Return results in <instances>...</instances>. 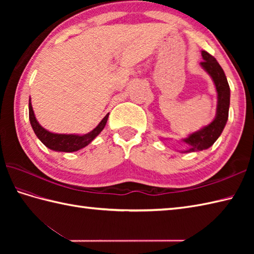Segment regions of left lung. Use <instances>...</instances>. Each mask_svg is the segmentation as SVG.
Listing matches in <instances>:
<instances>
[{"instance_id": "8db88e82", "label": "left lung", "mask_w": 254, "mask_h": 254, "mask_svg": "<svg viewBox=\"0 0 254 254\" xmlns=\"http://www.w3.org/2000/svg\"><path fill=\"white\" fill-rule=\"evenodd\" d=\"M203 62H201V66L212 77L213 82L216 87L217 93V108L216 116L214 120L207 126L203 127L201 130L190 134L188 137L183 138L182 142L189 145L187 150L181 153H192L198 152V150L207 149L217 141V138L222 134L224 127L228 120L229 104H230V88L224 73V69L219 65L213 56L208 52L202 51Z\"/></svg>"}]
</instances>
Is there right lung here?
<instances>
[{"instance_id": "obj_1", "label": "right lung", "mask_w": 254, "mask_h": 254, "mask_svg": "<svg viewBox=\"0 0 254 254\" xmlns=\"http://www.w3.org/2000/svg\"><path fill=\"white\" fill-rule=\"evenodd\" d=\"M109 113H107L106 117L102 119L100 123L97 126L93 131H90L84 135H78V134H58L52 133L42 127L39 122L37 121L35 117L34 110H32L31 101L29 99V121L31 124L32 130H34L37 137L44 143L48 148L56 152H65V153H72L76 152L87 146L88 144L94 141L96 136L99 135V133L104 130V127L107 123Z\"/></svg>"}]
</instances>
